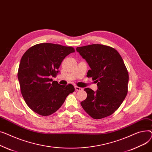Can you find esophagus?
<instances>
[{"instance_id":"1","label":"esophagus","mask_w":152,"mask_h":152,"mask_svg":"<svg viewBox=\"0 0 152 152\" xmlns=\"http://www.w3.org/2000/svg\"><path fill=\"white\" fill-rule=\"evenodd\" d=\"M75 89L76 91H82L83 90V88H80V87H78V86H75Z\"/></svg>"}]
</instances>
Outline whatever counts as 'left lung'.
I'll use <instances>...</instances> for the list:
<instances>
[{"instance_id":"left-lung-1","label":"left lung","mask_w":152,"mask_h":152,"mask_svg":"<svg viewBox=\"0 0 152 152\" xmlns=\"http://www.w3.org/2000/svg\"><path fill=\"white\" fill-rule=\"evenodd\" d=\"M76 50L91 68L87 77H92L97 85L96 91L85 88L87 97L80 104L94 119L108 117L118 109L128 93L129 75L123 60L117 50L103 45H90Z\"/></svg>"}]
</instances>
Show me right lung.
Returning a JSON list of instances; mask_svg holds the SVG:
<instances>
[{"label": "right lung", "instance_id": "right-lung-1", "mask_svg": "<svg viewBox=\"0 0 152 152\" xmlns=\"http://www.w3.org/2000/svg\"><path fill=\"white\" fill-rule=\"evenodd\" d=\"M72 47L53 43H40L31 47L22 56L18 72L20 89L29 107L35 113L48 116L56 112L74 86L61 85L51 77L66 56L74 53Z\"/></svg>", "mask_w": 152, "mask_h": 152}]
</instances>
